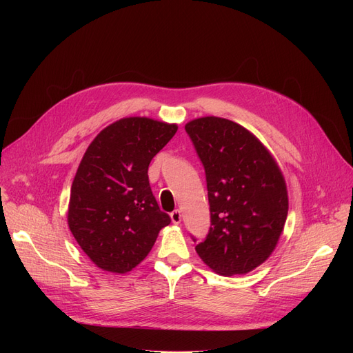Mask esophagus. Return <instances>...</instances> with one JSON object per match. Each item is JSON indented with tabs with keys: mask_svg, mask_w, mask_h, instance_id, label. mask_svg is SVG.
I'll list each match as a JSON object with an SVG mask.
<instances>
[{
	"mask_svg": "<svg viewBox=\"0 0 353 353\" xmlns=\"http://www.w3.org/2000/svg\"><path fill=\"white\" fill-rule=\"evenodd\" d=\"M170 217H172L173 223H180V221H181V212L176 209V210H173V212L170 213Z\"/></svg>",
	"mask_w": 353,
	"mask_h": 353,
	"instance_id": "1",
	"label": "esophagus"
}]
</instances>
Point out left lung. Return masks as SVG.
Returning a JSON list of instances; mask_svg holds the SVG:
<instances>
[{"instance_id":"obj_1","label":"left lung","mask_w":353,"mask_h":353,"mask_svg":"<svg viewBox=\"0 0 353 353\" xmlns=\"http://www.w3.org/2000/svg\"><path fill=\"white\" fill-rule=\"evenodd\" d=\"M184 130L205 169L210 205V228L196 252L220 274H245L266 261L282 234L289 208L283 176L237 123L203 117Z\"/></svg>"}]
</instances>
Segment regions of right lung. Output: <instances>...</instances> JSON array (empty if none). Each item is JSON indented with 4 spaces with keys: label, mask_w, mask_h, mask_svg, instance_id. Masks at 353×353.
I'll list each match as a JSON object with an SVG mask.
<instances>
[{
    "label": "right lung",
    "mask_w": 353,
    "mask_h": 353,
    "mask_svg": "<svg viewBox=\"0 0 353 353\" xmlns=\"http://www.w3.org/2000/svg\"><path fill=\"white\" fill-rule=\"evenodd\" d=\"M176 132V124L128 117L105 127L88 145L71 186L68 226L100 269L132 270L170 223L147 170Z\"/></svg>",
    "instance_id": "add662e5"
}]
</instances>
